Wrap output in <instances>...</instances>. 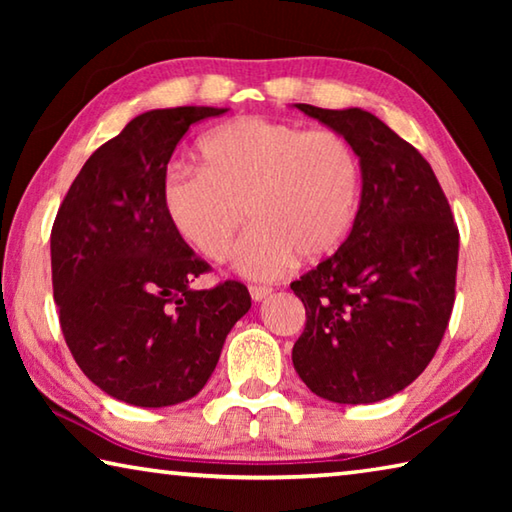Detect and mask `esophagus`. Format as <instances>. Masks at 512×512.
I'll use <instances>...</instances> for the list:
<instances>
[{
  "label": "esophagus",
  "instance_id": "esophagus-1",
  "mask_svg": "<svg viewBox=\"0 0 512 512\" xmlns=\"http://www.w3.org/2000/svg\"><path fill=\"white\" fill-rule=\"evenodd\" d=\"M248 291H250V298H253L255 302H262V300H266L273 293L271 287H250Z\"/></svg>",
  "mask_w": 512,
  "mask_h": 512
}]
</instances>
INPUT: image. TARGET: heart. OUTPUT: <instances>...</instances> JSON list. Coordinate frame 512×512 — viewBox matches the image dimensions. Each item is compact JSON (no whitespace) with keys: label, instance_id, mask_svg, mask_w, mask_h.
I'll list each match as a JSON object with an SVG mask.
<instances>
[{"label":"heart","instance_id":"1","mask_svg":"<svg viewBox=\"0 0 512 512\" xmlns=\"http://www.w3.org/2000/svg\"><path fill=\"white\" fill-rule=\"evenodd\" d=\"M201 169L173 167L162 183L171 230L212 262L235 250V271L273 280L296 255L318 262L348 239L361 198V164L348 137L264 117H237L198 144Z\"/></svg>","mask_w":512,"mask_h":512}]
</instances>
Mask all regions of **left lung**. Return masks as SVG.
Returning a JSON list of instances; mask_svg holds the SVG:
<instances>
[{"mask_svg": "<svg viewBox=\"0 0 512 512\" xmlns=\"http://www.w3.org/2000/svg\"><path fill=\"white\" fill-rule=\"evenodd\" d=\"M296 108L348 137L361 201L341 248L291 284L307 311L293 368L323 400L372 404L418 379L443 341L458 230L431 164L379 117Z\"/></svg>", "mask_w": 512, "mask_h": 512, "instance_id": "8db88e82", "label": "left lung"}]
</instances>
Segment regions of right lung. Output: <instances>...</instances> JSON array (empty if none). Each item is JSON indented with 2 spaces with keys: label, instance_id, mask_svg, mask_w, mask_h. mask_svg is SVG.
<instances>
[{
  "label": "right lung",
  "instance_id": "obj_1",
  "mask_svg": "<svg viewBox=\"0 0 512 512\" xmlns=\"http://www.w3.org/2000/svg\"><path fill=\"white\" fill-rule=\"evenodd\" d=\"M228 108L149 110L99 146L51 230V280L69 352L119 402L162 409L212 377L225 336L250 309L244 284L192 289L207 266L162 210L176 144Z\"/></svg>",
  "mask_w": 512,
  "mask_h": 512
}]
</instances>
